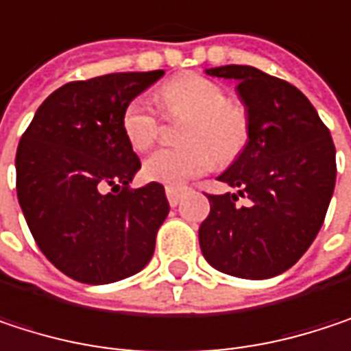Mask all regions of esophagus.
I'll return each mask as SVG.
<instances>
[{"label": "esophagus", "mask_w": 351, "mask_h": 351, "mask_svg": "<svg viewBox=\"0 0 351 351\" xmlns=\"http://www.w3.org/2000/svg\"><path fill=\"white\" fill-rule=\"evenodd\" d=\"M182 195H184V189H176V186H167V199H169V203H171L173 207H176V205L180 203Z\"/></svg>", "instance_id": "esophagus-1"}]
</instances>
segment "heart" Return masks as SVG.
I'll use <instances>...</instances> for the list:
<instances>
[{
	"label": "heart",
	"mask_w": 351,
	"mask_h": 351,
	"mask_svg": "<svg viewBox=\"0 0 351 351\" xmlns=\"http://www.w3.org/2000/svg\"><path fill=\"white\" fill-rule=\"evenodd\" d=\"M160 109L169 115H189L180 148H160L144 160L142 175L152 182L182 186L207 173L213 156L219 162L236 158L247 142L250 117L242 104L226 99V89L201 75H182L156 93ZM128 144L144 152L158 138V117L144 99L130 101L121 113Z\"/></svg>",
	"instance_id": "1"
}]
</instances>
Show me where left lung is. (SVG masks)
<instances>
[{"instance_id": "1", "label": "left lung", "mask_w": 351, "mask_h": 351, "mask_svg": "<svg viewBox=\"0 0 351 351\" xmlns=\"http://www.w3.org/2000/svg\"><path fill=\"white\" fill-rule=\"evenodd\" d=\"M238 81L250 117L244 150L217 176L238 193L207 195L199 228L205 260L230 276L264 280L313 244L335 186V146L311 101L291 83L245 64L205 69ZM248 199L236 206L237 195Z\"/></svg>"}]
</instances>
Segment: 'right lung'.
<instances>
[{"label": "right lung", "instance_id": "obj_1", "mask_svg": "<svg viewBox=\"0 0 351 351\" xmlns=\"http://www.w3.org/2000/svg\"><path fill=\"white\" fill-rule=\"evenodd\" d=\"M165 71L66 83L38 107L16 152V189L42 254L66 276L109 285L140 272L169 215L160 182L130 189L140 158L121 130Z\"/></svg>", "mask_w": 351, "mask_h": 351}]
</instances>
